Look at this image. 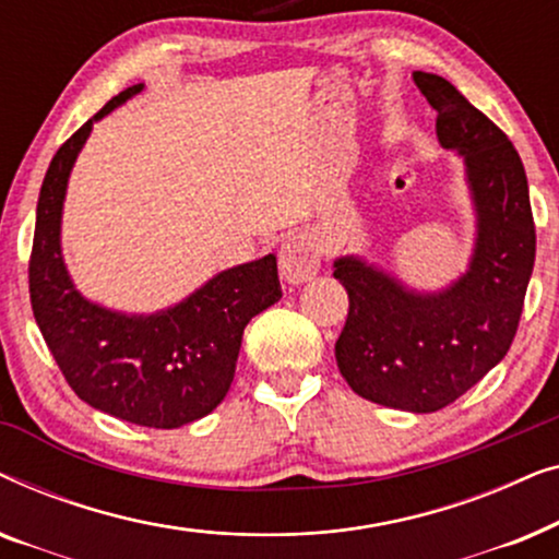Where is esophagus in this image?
<instances>
[{
	"mask_svg": "<svg viewBox=\"0 0 559 559\" xmlns=\"http://www.w3.org/2000/svg\"><path fill=\"white\" fill-rule=\"evenodd\" d=\"M320 270V249L310 236H289L280 249V274L287 285H305Z\"/></svg>",
	"mask_w": 559,
	"mask_h": 559,
	"instance_id": "34e87169",
	"label": "esophagus"
}]
</instances>
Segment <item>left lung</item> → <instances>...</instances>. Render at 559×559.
<instances>
[{"mask_svg":"<svg viewBox=\"0 0 559 559\" xmlns=\"http://www.w3.org/2000/svg\"><path fill=\"white\" fill-rule=\"evenodd\" d=\"M412 79L438 111V142L463 159L476 239L465 272L440 289L409 287L358 254L335 259L333 277L348 293L335 361L364 400L425 415L455 402L507 356L537 236L509 136L442 75L415 71Z\"/></svg>","mask_w":559,"mask_h":559,"instance_id":"1","label":"left lung"}]
</instances>
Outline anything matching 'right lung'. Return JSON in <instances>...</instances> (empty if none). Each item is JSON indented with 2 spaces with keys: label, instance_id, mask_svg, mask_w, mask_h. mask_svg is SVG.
I'll list each match as a JSON object with an SVG mask.
<instances>
[{
  "label": "right lung",
  "instance_id": "add662e5",
  "mask_svg": "<svg viewBox=\"0 0 559 559\" xmlns=\"http://www.w3.org/2000/svg\"><path fill=\"white\" fill-rule=\"evenodd\" d=\"M142 88L136 83L114 96L52 157L37 201L29 300L52 358L83 402L132 425L173 430L224 402L243 328L280 300L282 287L274 254L213 274L157 312L106 308L73 285L60 243L71 170L96 121Z\"/></svg>",
  "mask_w": 559,
  "mask_h": 559
}]
</instances>
